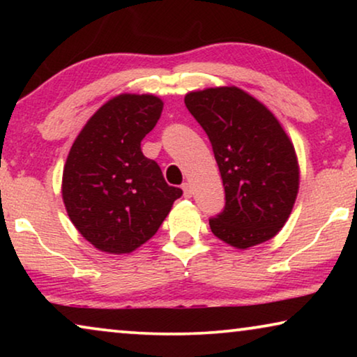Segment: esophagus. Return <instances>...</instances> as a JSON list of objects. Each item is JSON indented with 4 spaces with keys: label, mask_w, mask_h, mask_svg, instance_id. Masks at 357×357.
Returning a JSON list of instances; mask_svg holds the SVG:
<instances>
[{
    "label": "esophagus",
    "mask_w": 357,
    "mask_h": 357,
    "mask_svg": "<svg viewBox=\"0 0 357 357\" xmlns=\"http://www.w3.org/2000/svg\"><path fill=\"white\" fill-rule=\"evenodd\" d=\"M182 190H183L185 198H192V195H193L192 185H190V183H183V185H182Z\"/></svg>",
    "instance_id": "1"
}]
</instances>
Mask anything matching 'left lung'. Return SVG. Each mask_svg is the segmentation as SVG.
<instances>
[{"label": "left lung", "instance_id": "left-lung-1", "mask_svg": "<svg viewBox=\"0 0 357 357\" xmlns=\"http://www.w3.org/2000/svg\"><path fill=\"white\" fill-rule=\"evenodd\" d=\"M185 105L211 141L226 192L224 211L209 219L211 232L241 250L270 241L291 216L301 178L280 120L236 86L192 91Z\"/></svg>", "mask_w": 357, "mask_h": 357}]
</instances>
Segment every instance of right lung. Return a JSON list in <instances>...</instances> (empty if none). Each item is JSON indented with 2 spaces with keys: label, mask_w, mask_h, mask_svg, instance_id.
<instances>
[{
  "label": "right lung",
  "mask_w": 357,
  "mask_h": 357,
  "mask_svg": "<svg viewBox=\"0 0 357 357\" xmlns=\"http://www.w3.org/2000/svg\"><path fill=\"white\" fill-rule=\"evenodd\" d=\"M164 102L153 94L112 97L86 121L63 169L66 213L82 237L105 253H131L158 232L182 190L170 187L141 141Z\"/></svg>",
  "instance_id": "1"
}]
</instances>
